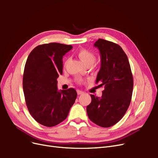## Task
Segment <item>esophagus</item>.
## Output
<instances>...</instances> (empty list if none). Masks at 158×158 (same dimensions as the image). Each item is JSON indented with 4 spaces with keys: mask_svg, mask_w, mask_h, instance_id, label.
I'll list each match as a JSON object with an SVG mask.
<instances>
[{
    "mask_svg": "<svg viewBox=\"0 0 158 158\" xmlns=\"http://www.w3.org/2000/svg\"><path fill=\"white\" fill-rule=\"evenodd\" d=\"M77 94H78V95H81V94H84V92H82V91H81V90H79V89H77Z\"/></svg>",
    "mask_w": 158,
    "mask_h": 158,
    "instance_id": "34e87169",
    "label": "esophagus"
}]
</instances>
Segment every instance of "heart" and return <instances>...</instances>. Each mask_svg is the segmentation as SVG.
Masks as SVG:
<instances>
[{"label":"heart","instance_id":"obj_1","mask_svg":"<svg viewBox=\"0 0 158 158\" xmlns=\"http://www.w3.org/2000/svg\"><path fill=\"white\" fill-rule=\"evenodd\" d=\"M77 56L82 61V63L86 66L89 64L92 65L94 63L95 59H96L94 52L92 51L86 49H80L77 52Z\"/></svg>","mask_w":158,"mask_h":158}]
</instances>
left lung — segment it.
I'll return each instance as SVG.
<instances>
[{
  "label": "left lung",
  "mask_w": 158,
  "mask_h": 158,
  "mask_svg": "<svg viewBox=\"0 0 158 158\" xmlns=\"http://www.w3.org/2000/svg\"><path fill=\"white\" fill-rule=\"evenodd\" d=\"M101 55V68L96 78L103 86L102 98L91 94L92 102L86 108L89 118L102 127L115 125L125 115L130 106L133 90V76L128 57L113 42L99 39L94 44Z\"/></svg>",
  "instance_id": "obj_1"
}]
</instances>
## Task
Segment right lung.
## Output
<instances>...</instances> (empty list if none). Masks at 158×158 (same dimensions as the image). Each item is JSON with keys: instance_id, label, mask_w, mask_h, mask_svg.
Returning <instances> with one entry per match:
<instances>
[{"instance_id": "1", "label": "right lung", "mask_w": 158, "mask_h": 158, "mask_svg": "<svg viewBox=\"0 0 158 158\" xmlns=\"http://www.w3.org/2000/svg\"><path fill=\"white\" fill-rule=\"evenodd\" d=\"M73 46L58 43L38 45L27 57L23 75V89L31 115L41 125L51 127L67 117L77 92L57 89L63 74V57Z\"/></svg>"}]
</instances>
